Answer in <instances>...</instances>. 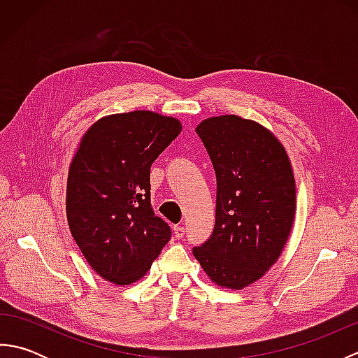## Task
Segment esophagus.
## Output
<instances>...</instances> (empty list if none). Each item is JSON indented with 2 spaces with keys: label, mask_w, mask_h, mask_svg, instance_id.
Returning <instances> with one entry per match:
<instances>
[{
  "label": "esophagus",
  "mask_w": 358,
  "mask_h": 358,
  "mask_svg": "<svg viewBox=\"0 0 358 358\" xmlns=\"http://www.w3.org/2000/svg\"><path fill=\"white\" fill-rule=\"evenodd\" d=\"M173 234H175V237H177V238H183L185 234H186V229H185L183 226H175L173 227Z\"/></svg>",
  "instance_id": "34e87169"
}]
</instances>
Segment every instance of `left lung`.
Here are the masks:
<instances>
[{"instance_id":"1","label":"left lung","mask_w":358,"mask_h":358,"mask_svg":"<svg viewBox=\"0 0 358 358\" xmlns=\"http://www.w3.org/2000/svg\"><path fill=\"white\" fill-rule=\"evenodd\" d=\"M217 175L214 232L194 257L215 285H252L278 260L295 218V180L286 149L269 129L238 115L196 126Z\"/></svg>"}]
</instances>
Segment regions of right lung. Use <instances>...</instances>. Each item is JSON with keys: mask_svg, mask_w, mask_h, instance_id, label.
<instances>
[{"mask_svg": "<svg viewBox=\"0 0 358 358\" xmlns=\"http://www.w3.org/2000/svg\"><path fill=\"white\" fill-rule=\"evenodd\" d=\"M181 123L150 110L103 117L83 135L69 166L66 214L98 275L113 285L143 278L171 238L150 206V166Z\"/></svg>", "mask_w": 358, "mask_h": 358, "instance_id": "obj_1", "label": "right lung"}]
</instances>
